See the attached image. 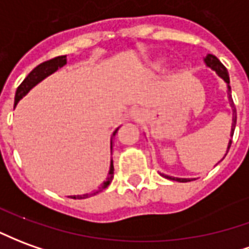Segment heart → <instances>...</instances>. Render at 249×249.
Masks as SVG:
<instances>
[{
  "label": "heart",
  "instance_id": "obj_1",
  "mask_svg": "<svg viewBox=\"0 0 249 249\" xmlns=\"http://www.w3.org/2000/svg\"><path fill=\"white\" fill-rule=\"evenodd\" d=\"M155 66H156V67H158V69H159V67H160L161 64H160V63H156V64H155Z\"/></svg>",
  "mask_w": 249,
  "mask_h": 249
}]
</instances>
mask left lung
Here are the masks:
<instances>
[{"label":"left lung","instance_id":"8db88e82","mask_svg":"<svg viewBox=\"0 0 249 249\" xmlns=\"http://www.w3.org/2000/svg\"><path fill=\"white\" fill-rule=\"evenodd\" d=\"M205 63L209 66L210 69H213V70L218 74V75L221 76L222 79H224V82L228 83L229 85V74H228V70L225 69V66L218 60V59L215 58L214 55H208L206 58H205ZM228 91L231 93V88L228 86ZM229 100L232 102V98H231V95H229ZM232 107H233V123H232V135L231 136H233V132H234V126H236V107H234L233 104H231ZM231 144H232V139L229 140V145H228V149L231 148ZM163 175V174H161ZM164 178L167 179H173V180H178V182H189V180H193V179H185V178H173V177H168V175H163Z\"/></svg>","mask_w":249,"mask_h":249}]
</instances>
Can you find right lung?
<instances>
[{"label": "right lung", "instance_id": "right-lung-1", "mask_svg": "<svg viewBox=\"0 0 249 249\" xmlns=\"http://www.w3.org/2000/svg\"><path fill=\"white\" fill-rule=\"evenodd\" d=\"M67 63V59H66V55L63 56H56V58L50 59V60H47V62H43V63H40L37 67H35L34 70L31 71L28 76L24 79L21 82V85L17 88V91H16V97H15V107L17 105V102L21 100L24 95L27 94L28 91L31 90V89L34 88L36 83H39L41 79H44L46 76H48L52 72H55V71L58 70L59 67H62L64 64ZM116 132L117 129L113 132V136L116 135ZM113 171H114V168H113V163L110 164V170H109V175H107V180L104 182V186L100 187L98 190H95L94 193H91V194H83V196H74V199H82V198H88L90 196H94L97 193H100L101 190H104V189H107V186L110 185V182H112L113 179Z\"/></svg>", "mask_w": 249, "mask_h": 249}]
</instances>
